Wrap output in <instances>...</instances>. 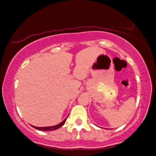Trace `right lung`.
<instances>
[{"mask_svg":"<svg viewBox=\"0 0 156 156\" xmlns=\"http://www.w3.org/2000/svg\"><path fill=\"white\" fill-rule=\"evenodd\" d=\"M67 118H68V117H67ZM67 118H66L65 120H63V121H62L61 122H60V123L58 124V125H55V126H48V127H36V126H32L34 128V129L40 130V131H54V130H57V129H59V128L62 127V126H63L64 124H65L66 120Z\"/></svg>","mask_w":156,"mask_h":156,"instance_id":"add662e5","label":"right lung"}]
</instances>
